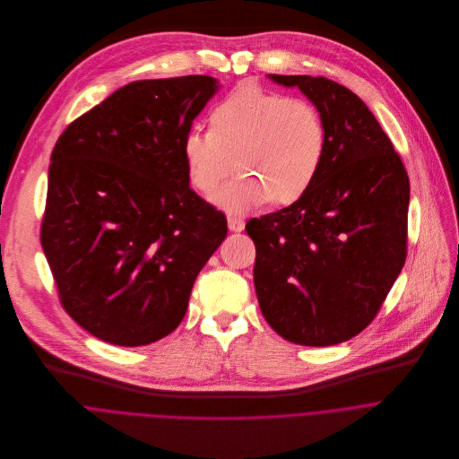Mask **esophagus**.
<instances>
[{"instance_id":"esophagus-1","label":"esophagus","mask_w":459,"mask_h":459,"mask_svg":"<svg viewBox=\"0 0 459 459\" xmlns=\"http://www.w3.org/2000/svg\"><path fill=\"white\" fill-rule=\"evenodd\" d=\"M244 226H246V222H244V219L242 217H238V215H228V228L231 230V231H242L244 230Z\"/></svg>"}]
</instances>
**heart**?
Segmentation results:
<instances>
[{
	"label": "heart",
	"instance_id": "1",
	"mask_svg": "<svg viewBox=\"0 0 459 459\" xmlns=\"http://www.w3.org/2000/svg\"><path fill=\"white\" fill-rule=\"evenodd\" d=\"M210 131L191 129L182 143L187 175L203 196H212L233 173L242 175L215 201L242 213L275 201L290 204L316 182L327 155L320 111L300 99L242 86L210 111Z\"/></svg>",
	"mask_w": 459,
	"mask_h": 459
}]
</instances>
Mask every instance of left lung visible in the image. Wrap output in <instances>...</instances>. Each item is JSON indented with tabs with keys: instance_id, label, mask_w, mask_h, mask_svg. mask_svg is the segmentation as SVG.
<instances>
[{
	"instance_id": "obj_1",
	"label": "left lung",
	"mask_w": 459,
	"mask_h": 459,
	"mask_svg": "<svg viewBox=\"0 0 459 459\" xmlns=\"http://www.w3.org/2000/svg\"><path fill=\"white\" fill-rule=\"evenodd\" d=\"M316 106L325 162L293 204L251 219L255 288L268 325L290 342L330 346L360 333L397 279L408 242L410 180L368 106L327 77L279 75Z\"/></svg>"
}]
</instances>
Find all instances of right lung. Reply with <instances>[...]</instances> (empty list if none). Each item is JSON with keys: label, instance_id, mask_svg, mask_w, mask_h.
Segmentation results:
<instances>
[{"label": "right lung", "instance_id": "1", "mask_svg": "<svg viewBox=\"0 0 459 459\" xmlns=\"http://www.w3.org/2000/svg\"><path fill=\"white\" fill-rule=\"evenodd\" d=\"M217 88L210 75L134 81L55 144L42 249L68 316L106 342L144 346L178 327L228 233L182 153Z\"/></svg>", "mask_w": 459, "mask_h": 459}]
</instances>
